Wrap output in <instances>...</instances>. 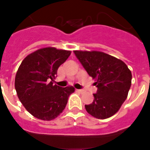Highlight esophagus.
Here are the masks:
<instances>
[{"instance_id":"esophagus-1","label":"esophagus","mask_w":150,"mask_h":150,"mask_svg":"<svg viewBox=\"0 0 150 150\" xmlns=\"http://www.w3.org/2000/svg\"><path fill=\"white\" fill-rule=\"evenodd\" d=\"M79 92V93H85V90H76Z\"/></svg>"}]
</instances>
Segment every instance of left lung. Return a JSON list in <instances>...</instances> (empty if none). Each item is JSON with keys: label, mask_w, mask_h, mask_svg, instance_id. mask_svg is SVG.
<instances>
[{"label": "left lung", "mask_w": 150, "mask_h": 150, "mask_svg": "<svg viewBox=\"0 0 150 150\" xmlns=\"http://www.w3.org/2000/svg\"><path fill=\"white\" fill-rule=\"evenodd\" d=\"M90 76L94 79L97 93L86 110L95 118L104 120L116 114L127 98L132 75L125 63L100 51L75 50Z\"/></svg>", "instance_id": "left-lung-1"}]
</instances>
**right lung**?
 Returning a JSON list of instances; mask_svg holds the SVG:
<instances>
[{"instance_id":"obj_1","label":"right lung","mask_w":150,"mask_h":150,"mask_svg":"<svg viewBox=\"0 0 150 150\" xmlns=\"http://www.w3.org/2000/svg\"><path fill=\"white\" fill-rule=\"evenodd\" d=\"M71 51L54 47L42 48L25 57L15 79V88L23 105L32 116L42 120L57 118L66 107L73 86L53 85L58 67Z\"/></svg>"}]
</instances>
